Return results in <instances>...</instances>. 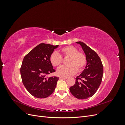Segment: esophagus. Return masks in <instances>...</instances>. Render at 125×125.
Listing matches in <instances>:
<instances>
[{
	"label": "esophagus",
	"mask_w": 125,
	"mask_h": 125,
	"mask_svg": "<svg viewBox=\"0 0 125 125\" xmlns=\"http://www.w3.org/2000/svg\"><path fill=\"white\" fill-rule=\"evenodd\" d=\"M60 78H62V79H68V77H65V76H61V77H60Z\"/></svg>",
	"instance_id": "esophagus-1"
}]
</instances>
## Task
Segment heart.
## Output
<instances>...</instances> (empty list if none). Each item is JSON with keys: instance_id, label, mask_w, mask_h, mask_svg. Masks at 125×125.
Masks as SVG:
<instances>
[{"instance_id": "1", "label": "heart", "mask_w": 125, "mask_h": 125, "mask_svg": "<svg viewBox=\"0 0 125 125\" xmlns=\"http://www.w3.org/2000/svg\"><path fill=\"white\" fill-rule=\"evenodd\" d=\"M61 55L58 52H52L50 57V62L54 67H58L62 62V57H69L67 60L68 65L60 67L57 73L62 76H70L76 73L77 71H82L86 64L85 55L73 46H67L60 50Z\"/></svg>"}]
</instances>
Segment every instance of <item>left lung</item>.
I'll return each mask as SVG.
<instances>
[{
  "mask_svg": "<svg viewBox=\"0 0 125 125\" xmlns=\"http://www.w3.org/2000/svg\"><path fill=\"white\" fill-rule=\"evenodd\" d=\"M83 50L86 58V65L82 73L76 77L75 84L69 88L71 93L78 99L92 97L101 83L103 66L95 52L82 42H77Z\"/></svg>",
  "mask_w": 125,
  "mask_h": 125,
  "instance_id": "obj_1",
  "label": "left lung"
}]
</instances>
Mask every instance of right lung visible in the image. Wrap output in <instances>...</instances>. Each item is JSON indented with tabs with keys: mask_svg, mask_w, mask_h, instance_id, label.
<instances>
[{
	"mask_svg": "<svg viewBox=\"0 0 125 125\" xmlns=\"http://www.w3.org/2000/svg\"><path fill=\"white\" fill-rule=\"evenodd\" d=\"M58 47V45L41 43L23 58L20 68L22 81L26 89L33 96L43 99L54 91L59 78L46 75L55 71L50 57Z\"/></svg>",
	"mask_w": 125,
	"mask_h": 125,
	"instance_id": "right-lung-1",
	"label": "right lung"
}]
</instances>
